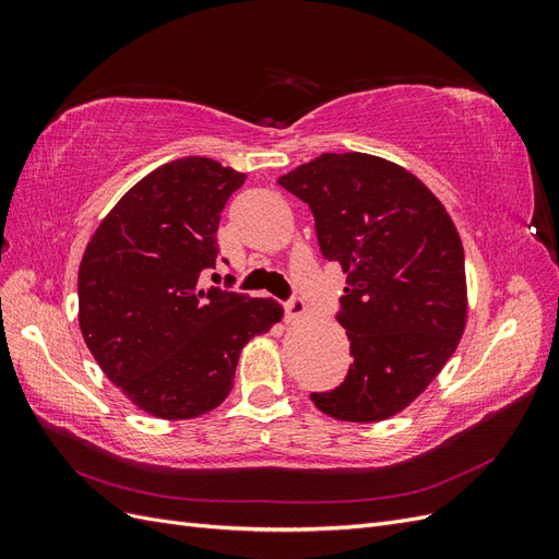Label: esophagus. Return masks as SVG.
I'll list each match as a JSON object with an SVG mask.
<instances>
[{"label":"esophagus","instance_id":"34e87169","mask_svg":"<svg viewBox=\"0 0 559 559\" xmlns=\"http://www.w3.org/2000/svg\"><path fill=\"white\" fill-rule=\"evenodd\" d=\"M302 310H306V306H302V302H300L298 298H294V300H286V302H284V314H286V321L298 319V317L302 314Z\"/></svg>","mask_w":559,"mask_h":559}]
</instances>
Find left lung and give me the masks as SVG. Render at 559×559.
Listing matches in <instances>:
<instances>
[{"label":"left lung","mask_w":559,"mask_h":559,"mask_svg":"<svg viewBox=\"0 0 559 559\" xmlns=\"http://www.w3.org/2000/svg\"><path fill=\"white\" fill-rule=\"evenodd\" d=\"M277 181L308 202L321 253L347 275L337 319L354 361L341 386L312 401L343 421L394 417L436 380L464 335L460 233L429 186L380 156L324 154Z\"/></svg>","instance_id":"left-lung-1"}]
</instances>
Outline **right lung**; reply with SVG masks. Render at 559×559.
I'll return each mask as SVG.
<instances>
[{
  "label": "right lung",
  "mask_w": 559,
  "mask_h": 559,
  "mask_svg": "<svg viewBox=\"0 0 559 559\" xmlns=\"http://www.w3.org/2000/svg\"><path fill=\"white\" fill-rule=\"evenodd\" d=\"M247 175L189 156L116 202L79 265V326L103 373L160 419H193L230 394L242 347L284 310L273 298L205 289L216 230Z\"/></svg>",
  "instance_id": "add662e5"
}]
</instances>
